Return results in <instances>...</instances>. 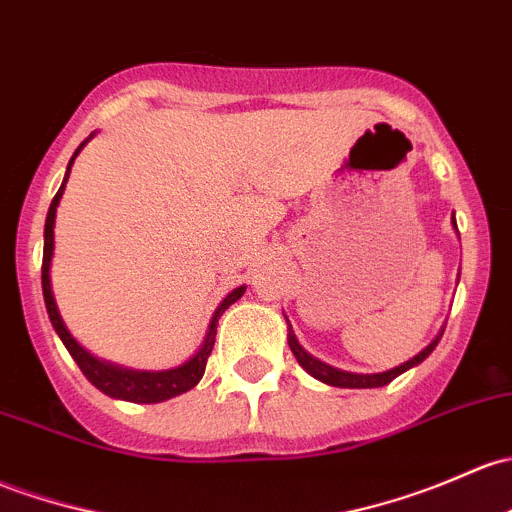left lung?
<instances>
[{"instance_id": "obj_1", "label": "left lung", "mask_w": 512, "mask_h": 512, "mask_svg": "<svg viewBox=\"0 0 512 512\" xmlns=\"http://www.w3.org/2000/svg\"><path fill=\"white\" fill-rule=\"evenodd\" d=\"M454 228H456V220H454ZM287 338H289V348H292L294 358L299 360L301 368H304L309 375H314L316 380H321V383L333 385V387H383V385H387V383H392V380H395L397 375L405 373V370H410V368H414V365L422 363V360L427 358V355L434 351V346H437V343H439L441 333H439L437 338H434L432 343H429L427 348H424L422 353L414 355L412 360H407V363L397 365V368H392V370H385V373H375V375L346 373V370H338V368H331V365L321 363V360H316L314 355H309V353L304 351V348L299 346V341H297V336H294L292 326H289Z\"/></svg>"}]
</instances>
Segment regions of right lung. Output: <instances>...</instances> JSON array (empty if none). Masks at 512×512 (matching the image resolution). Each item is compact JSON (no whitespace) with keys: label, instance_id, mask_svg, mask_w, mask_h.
I'll return each mask as SVG.
<instances>
[{"label":"right lung","instance_id":"add662e5","mask_svg":"<svg viewBox=\"0 0 512 512\" xmlns=\"http://www.w3.org/2000/svg\"><path fill=\"white\" fill-rule=\"evenodd\" d=\"M90 137H93V134H90ZM88 139H85V142H88ZM85 142L75 149V154L71 157V164H68V171H66V179H63V184H61V188H58L56 196H53L51 208H48V215H46V228H43L41 287H43V301H46L48 319H51L53 328H56V333L61 336L63 346L68 348V353H71L75 363H78V368L83 370L85 378L98 387L100 392H105V395H110V397H117V400L144 402V405L171 400V397H176V395H181V392H188L191 387H196L198 380L203 378V373H206L208 355H211L213 346H215L218 319L223 316V311L228 309L230 304H235V301L245 294V287L233 289V292L223 299V304L215 309L211 328H208V336H206V341H203L201 351L193 355L188 363L179 365V368H174V370H161V373H137V370H125V368H117V365L102 363V360L93 358V355L85 351V348H80L78 343H75V338L68 333L61 314H58L56 299H53V292H51V277H48V270H51V257H53V223H56L58 201H61V196H63V188H66V181H68V174H71L73 161H75V157H78L80 149L85 147Z\"/></svg>","mask_w":512,"mask_h":512}]
</instances>
